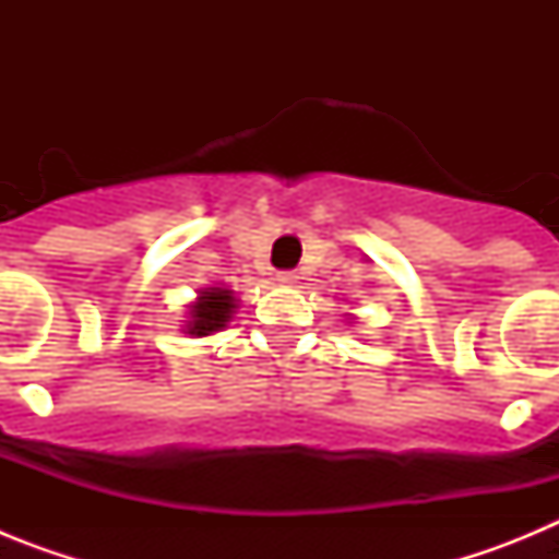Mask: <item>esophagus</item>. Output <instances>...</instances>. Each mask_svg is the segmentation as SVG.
<instances>
[{
    "label": "esophagus",
    "instance_id": "34e87169",
    "mask_svg": "<svg viewBox=\"0 0 559 559\" xmlns=\"http://www.w3.org/2000/svg\"><path fill=\"white\" fill-rule=\"evenodd\" d=\"M276 283L296 285L299 283V271H280V274H276Z\"/></svg>",
    "mask_w": 559,
    "mask_h": 559
}]
</instances>
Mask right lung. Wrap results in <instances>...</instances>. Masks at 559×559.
<instances>
[{
	"instance_id": "obj_1",
	"label": "right lung",
	"mask_w": 559,
	"mask_h": 559,
	"mask_svg": "<svg viewBox=\"0 0 559 559\" xmlns=\"http://www.w3.org/2000/svg\"><path fill=\"white\" fill-rule=\"evenodd\" d=\"M231 308H235L231 290H221V288L204 290V296H199V302L192 305V322L187 330H190V335L215 333V330L226 328Z\"/></svg>"
}]
</instances>
